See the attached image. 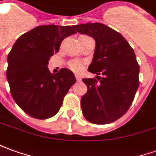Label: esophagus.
I'll list each match as a JSON object with an SVG mask.
<instances>
[{
	"label": "esophagus",
	"instance_id": "obj_1",
	"mask_svg": "<svg viewBox=\"0 0 156 156\" xmlns=\"http://www.w3.org/2000/svg\"><path fill=\"white\" fill-rule=\"evenodd\" d=\"M75 78L77 79V81H81V78H80V76L78 74H75Z\"/></svg>",
	"mask_w": 156,
	"mask_h": 156
}]
</instances>
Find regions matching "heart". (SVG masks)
I'll use <instances>...</instances> for the list:
<instances>
[{"label":"heart","mask_w":156,"mask_h":156,"mask_svg":"<svg viewBox=\"0 0 156 156\" xmlns=\"http://www.w3.org/2000/svg\"><path fill=\"white\" fill-rule=\"evenodd\" d=\"M71 69L75 72H81L83 70V64L78 61H72L69 63Z\"/></svg>","instance_id":"b5f03b06"}]
</instances>
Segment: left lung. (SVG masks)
Masks as SVG:
<instances>
[{"instance_id": "1", "label": "left lung", "mask_w": 156, "mask_h": 156, "mask_svg": "<svg viewBox=\"0 0 156 156\" xmlns=\"http://www.w3.org/2000/svg\"><path fill=\"white\" fill-rule=\"evenodd\" d=\"M74 28L96 43L88 71L97 76L83 78L88 88L81 98L83 115L93 124L115 122L128 111L139 88L140 67L134 50L119 32L105 24L86 23Z\"/></svg>"}]
</instances>
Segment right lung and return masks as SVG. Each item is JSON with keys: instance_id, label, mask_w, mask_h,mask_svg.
I'll return each mask as SVG.
<instances>
[{"instance_id": "add662e5", "label": "right lung", "mask_w": 156, "mask_h": 156, "mask_svg": "<svg viewBox=\"0 0 156 156\" xmlns=\"http://www.w3.org/2000/svg\"><path fill=\"white\" fill-rule=\"evenodd\" d=\"M75 33L74 26H38L19 37L9 52L6 78L11 94L31 117L46 119L54 116L76 83L68 68L53 74L48 68L62 40Z\"/></svg>"}]
</instances>
